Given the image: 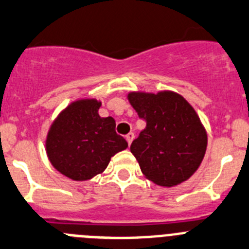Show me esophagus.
I'll use <instances>...</instances> for the list:
<instances>
[{"mask_svg": "<svg viewBox=\"0 0 249 249\" xmlns=\"http://www.w3.org/2000/svg\"><path fill=\"white\" fill-rule=\"evenodd\" d=\"M133 139H134V133L133 132H129V133L126 136V141L128 142L129 145H131V143L133 142Z\"/></svg>", "mask_w": 249, "mask_h": 249, "instance_id": "34e87169", "label": "esophagus"}]
</instances>
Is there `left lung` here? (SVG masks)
<instances>
[{
  "instance_id": "8db88e82",
  "label": "left lung",
  "mask_w": 249,
  "mask_h": 249,
  "mask_svg": "<svg viewBox=\"0 0 249 249\" xmlns=\"http://www.w3.org/2000/svg\"><path fill=\"white\" fill-rule=\"evenodd\" d=\"M127 98L146 122L131 145L144 176L162 187L187 181L202 164L208 144L197 112L174 91H132Z\"/></svg>"
}]
</instances>
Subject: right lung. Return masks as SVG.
<instances>
[{
  "label": "right lung",
  "instance_id": "obj_1",
  "mask_svg": "<svg viewBox=\"0 0 249 249\" xmlns=\"http://www.w3.org/2000/svg\"><path fill=\"white\" fill-rule=\"evenodd\" d=\"M101 101L80 99L57 116L46 137V153L58 172L87 181L104 172L111 158L128 146L115 131L112 117H100Z\"/></svg>",
  "mask_w": 249,
  "mask_h": 249
}]
</instances>
